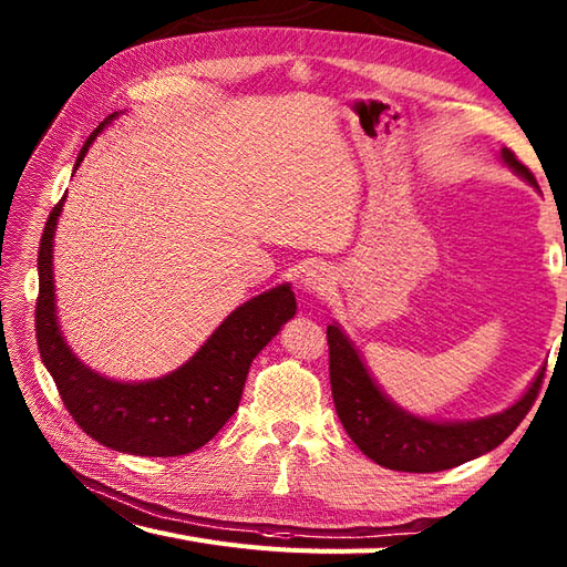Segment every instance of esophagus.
<instances>
[{
	"label": "esophagus",
	"instance_id": "obj_1",
	"mask_svg": "<svg viewBox=\"0 0 567 567\" xmlns=\"http://www.w3.org/2000/svg\"><path fill=\"white\" fill-rule=\"evenodd\" d=\"M333 287V272L327 268V265H311V268L302 275V290L315 295V297H323L327 292H331Z\"/></svg>",
	"mask_w": 567,
	"mask_h": 567
}]
</instances>
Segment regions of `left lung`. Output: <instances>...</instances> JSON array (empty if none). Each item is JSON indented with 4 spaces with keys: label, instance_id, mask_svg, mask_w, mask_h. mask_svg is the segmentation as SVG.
Returning <instances> with one entry per match:
<instances>
[{
    "label": "left lung",
    "instance_id": "obj_1",
    "mask_svg": "<svg viewBox=\"0 0 567 567\" xmlns=\"http://www.w3.org/2000/svg\"><path fill=\"white\" fill-rule=\"evenodd\" d=\"M499 161L538 189L536 177L516 161L509 148L499 151ZM327 336L331 394L346 433L370 461L402 473H439L497 449L528 414L546 370L540 368L526 392L504 412L480 419L436 421L412 414L382 392L339 321L329 323Z\"/></svg>",
    "mask_w": 567,
    "mask_h": 567
}]
</instances>
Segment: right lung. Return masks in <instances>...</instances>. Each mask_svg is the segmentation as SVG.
Segmentation results:
<instances>
[{"mask_svg":"<svg viewBox=\"0 0 567 567\" xmlns=\"http://www.w3.org/2000/svg\"><path fill=\"white\" fill-rule=\"evenodd\" d=\"M118 114L122 112L110 114L92 131L72 173L84 161L94 138ZM63 204L65 195L48 216L41 236L35 339L43 365L51 372L70 416L87 436L118 453L171 457L202 449L238 409L252 358L297 315L292 285H277L236 307L199 351L167 375L141 382L106 378L82 363L60 331L53 238Z\"/></svg>","mask_w":567,"mask_h":567,"instance_id":"obj_1","label":"right lung"}]
</instances>
